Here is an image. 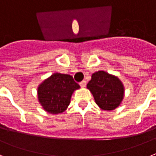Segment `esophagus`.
Segmentation results:
<instances>
[{"instance_id":"obj_1","label":"esophagus","mask_w":156,"mask_h":156,"mask_svg":"<svg viewBox=\"0 0 156 156\" xmlns=\"http://www.w3.org/2000/svg\"><path fill=\"white\" fill-rule=\"evenodd\" d=\"M79 84H80L81 87H86V85H87V82L85 80H83V81H82V82H81Z\"/></svg>"}]
</instances>
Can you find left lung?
<instances>
[{
    "instance_id": "obj_1",
    "label": "left lung",
    "mask_w": 156,
    "mask_h": 156,
    "mask_svg": "<svg viewBox=\"0 0 156 156\" xmlns=\"http://www.w3.org/2000/svg\"><path fill=\"white\" fill-rule=\"evenodd\" d=\"M95 101L104 110H114L120 105L124 97V87L119 78L100 70L91 75L87 85Z\"/></svg>"
}]
</instances>
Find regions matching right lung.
<instances>
[{
  "instance_id": "add662e5",
  "label": "right lung",
  "mask_w": 156,
  "mask_h": 156,
  "mask_svg": "<svg viewBox=\"0 0 156 156\" xmlns=\"http://www.w3.org/2000/svg\"><path fill=\"white\" fill-rule=\"evenodd\" d=\"M79 88L71 75L55 73L37 87L38 101L46 112L58 115L66 110L73 91Z\"/></svg>"
}]
</instances>
